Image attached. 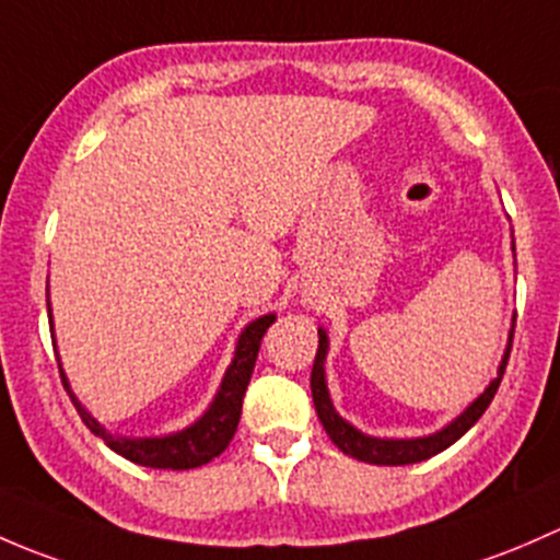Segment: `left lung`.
Listing matches in <instances>:
<instances>
[{
	"label": "left lung",
	"mask_w": 560,
	"mask_h": 560,
	"mask_svg": "<svg viewBox=\"0 0 560 560\" xmlns=\"http://www.w3.org/2000/svg\"><path fill=\"white\" fill-rule=\"evenodd\" d=\"M515 250V245H512ZM512 334L510 331V342H506L504 359L499 364V374L491 380L486 390L471 401L453 423H447L445 429L436 431V434L429 436H418V440H380V436H369L364 431H359L355 425H350L348 420L339 418L337 409L331 405V396H328V385H326V353H328V337L323 328H318V353H315V364H313V377H310V388H313V401L315 409H318V418L326 429L328 440L339 447L345 455H353V458L366 460V464H377V466H405V464H418V460L431 458V455L447 451L453 442H458L477 420L482 418L488 405L493 401L495 390H499L501 377H504L506 361H510V350H512Z\"/></svg>",
	"instance_id": "1"
}]
</instances>
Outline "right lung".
Returning <instances> with one entry per match:
<instances>
[{"label": "right lung", "instance_id": "add662e5", "mask_svg": "<svg viewBox=\"0 0 560 560\" xmlns=\"http://www.w3.org/2000/svg\"><path fill=\"white\" fill-rule=\"evenodd\" d=\"M48 318H50V310H48ZM272 323H275V315H261V318L247 323L245 331H242L237 339V350H234L232 366H229L226 374H223V383L221 388H218L210 409H207L194 425L177 431V434L142 436V440L113 436L100 420L91 418L89 409L80 405L78 396L69 390L67 374L59 361L61 383H65L69 399H72V405L78 409L80 418H83V423L91 429V434L105 440L109 451H115L140 466H151V469H196V466L201 464H210V460L226 451L229 442H232L234 431H237V423H240V415H242V396H245L247 383H250V374H253V366H256L258 348H261L264 334H267V328L272 326Z\"/></svg>", "mask_w": 560, "mask_h": 560}]
</instances>
